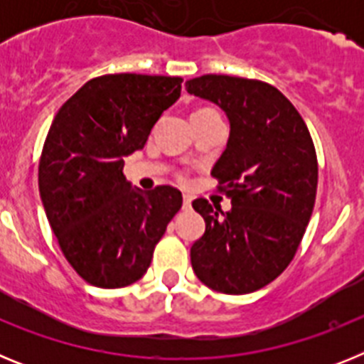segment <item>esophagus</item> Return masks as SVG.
<instances>
[{
	"mask_svg": "<svg viewBox=\"0 0 364 364\" xmlns=\"http://www.w3.org/2000/svg\"><path fill=\"white\" fill-rule=\"evenodd\" d=\"M191 202H193V197H189V195H184V202H182L184 210H189V208H191Z\"/></svg>",
	"mask_w": 364,
	"mask_h": 364,
	"instance_id": "34e87169",
	"label": "esophagus"
}]
</instances>
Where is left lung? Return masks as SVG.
Instances as JSON below:
<instances>
[{
  "mask_svg": "<svg viewBox=\"0 0 364 364\" xmlns=\"http://www.w3.org/2000/svg\"><path fill=\"white\" fill-rule=\"evenodd\" d=\"M189 95L218 105L230 122L226 149L211 169L231 210L197 198L205 231L191 246V266L208 288L252 294L290 264L317 193V156L306 124L279 89L259 80L205 74L186 82Z\"/></svg>",
  "mask_w": 364,
  "mask_h": 364,
  "instance_id": "left-lung-1",
  "label": "left lung"
}]
</instances>
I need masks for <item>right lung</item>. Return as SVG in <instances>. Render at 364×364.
I'll use <instances>...</instances> for the list:
<instances>
[{
	"instance_id": "1",
	"label": "right lung",
	"mask_w": 364,
	"mask_h": 364,
	"mask_svg": "<svg viewBox=\"0 0 364 364\" xmlns=\"http://www.w3.org/2000/svg\"><path fill=\"white\" fill-rule=\"evenodd\" d=\"M182 78L107 74L89 80L54 117L40 160V197L63 255L98 288L142 279L182 208L171 186L133 188L124 159L180 96Z\"/></svg>"
}]
</instances>
